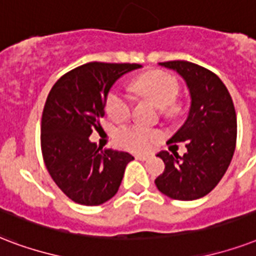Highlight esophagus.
Returning <instances> with one entry per match:
<instances>
[{"label": "esophagus", "instance_id": "1", "mask_svg": "<svg viewBox=\"0 0 256 256\" xmlns=\"http://www.w3.org/2000/svg\"><path fill=\"white\" fill-rule=\"evenodd\" d=\"M136 160H140V161H146V160H149V156H145V154H136Z\"/></svg>", "mask_w": 256, "mask_h": 256}]
</instances>
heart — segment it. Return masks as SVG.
Wrapping results in <instances>:
<instances>
[{
    "mask_svg": "<svg viewBox=\"0 0 256 256\" xmlns=\"http://www.w3.org/2000/svg\"><path fill=\"white\" fill-rule=\"evenodd\" d=\"M132 90L142 96L149 98L158 107H162L166 114L172 115L177 111L174 104L180 94V84L174 76L162 71H150L138 76L132 82ZM132 102L128 94L120 90H111L106 99V112L115 122H124L132 115ZM160 132L144 126H128L118 132L120 145L134 152H145L158 140Z\"/></svg>",
    "mask_w": 256,
    "mask_h": 256,
    "instance_id": "1",
    "label": "heart"
}]
</instances>
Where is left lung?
<instances>
[{
	"label": "left lung",
	"mask_w": 256,
	"mask_h": 256,
	"mask_svg": "<svg viewBox=\"0 0 256 256\" xmlns=\"http://www.w3.org/2000/svg\"><path fill=\"white\" fill-rule=\"evenodd\" d=\"M182 78L190 94L184 124L170 142H188L186 153L160 152L165 170L156 178L161 193L174 200H196L219 184L236 145V112L227 87L214 72L184 60L158 63Z\"/></svg>",
	"instance_id": "1"
}]
</instances>
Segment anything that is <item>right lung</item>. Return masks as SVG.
<instances>
[{"mask_svg": "<svg viewBox=\"0 0 256 256\" xmlns=\"http://www.w3.org/2000/svg\"><path fill=\"white\" fill-rule=\"evenodd\" d=\"M141 64H83L58 79L48 94L42 118V152L52 180L72 202L100 206L118 192L128 152L96 148L90 141L100 128L112 84Z\"/></svg>", "mask_w": 256, "mask_h": 256, "instance_id": "right-lung-1", "label": "right lung"}]
</instances>
